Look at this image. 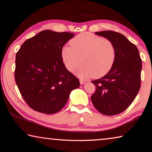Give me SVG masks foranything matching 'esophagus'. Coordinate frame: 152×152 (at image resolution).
<instances>
[{
	"mask_svg": "<svg viewBox=\"0 0 152 152\" xmlns=\"http://www.w3.org/2000/svg\"><path fill=\"white\" fill-rule=\"evenodd\" d=\"M80 84H81V85H83L86 82L82 80H80Z\"/></svg>",
	"mask_w": 152,
	"mask_h": 152,
	"instance_id": "1",
	"label": "esophagus"
}]
</instances>
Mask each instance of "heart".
<instances>
[{
    "label": "heart",
    "mask_w": 152,
    "mask_h": 152,
    "mask_svg": "<svg viewBox=\"0 0 152 152\" xmlns=\"http://www.w3.org/2000/svg\"><path fill=\"white\" fill-rule=\"evenodd\" d=\"M71 46H64L61 57L68 70L72 72L83 63L76 72L83 78H99L112 69L116 59V50L112 41L90 33H82L70 40Z\"/></svg>",
    "instance_id": "obj_1"
}]
</instances>
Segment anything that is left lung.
<instances>
[{
    "mask_svg": "<svg viewBox=\"0 0 152 152\" xmlns=\"http://www.w3.org/2000/svg\"><path fill=\"white\" fill-rule=\"evenodd\" d=\"M95 34L112 42L116 59L107 74L91 82L96 91L91 99L99 112L114 115L125 110L139 91L142 60L136 46L122 34L104 31L96 32Z\"/></svg>",
    "mask_w": 152,
    "mask_h": 152,
    "instance_id": "obj_1",
    "label": "left lung"
}]
</instances>
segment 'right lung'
<instances>
[{"instance_id": "1", "label": "right lung", "mask_w": 152, "mask_h": 152, "mask_svg": "<svg viewBox=\"0 0 152 152\" xmlns=\"http://www.w3.org/2000/svg\"><path fill=\"white\" fill-rule=\"evenodd\" d=\"M74 33L51 30L28 38L16 53L15 80L21 95L35 111L52 114L66 104L71 91L80 87L64 66L61 50Z\"/></svg>"}]
</instances>
